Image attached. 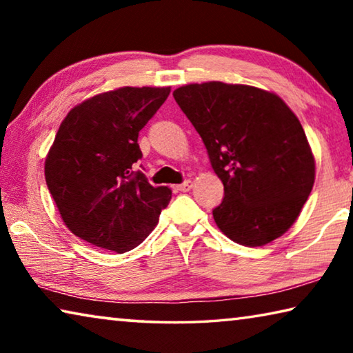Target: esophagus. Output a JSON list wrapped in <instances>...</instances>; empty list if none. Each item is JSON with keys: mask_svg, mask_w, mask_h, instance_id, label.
<instances>
[{"mask_svg": "<svg viewBox=\"0 0 353 353\" xmlns=\"http://www.w3.org/2000/svg\"><path fill=\"white\" fill-rule=\"evenodd\" d=\"M191 187H193V182H191V181H185V182H182L181 185H177V190H179V191H190Z\"/></svg>", "mask_w": 353, "mask_h": 353, "instance_id": "1", "label": "esophagus"}]
</instances>
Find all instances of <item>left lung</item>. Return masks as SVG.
Masks as SVG:
<instances>
[{
	"mask_svg": "<svg viewBox=\"0 0 353 353\" xmlns=\"http://www.w3.org/2000/svg\"><path fill=\"white\" fill-rule=\"evenodd\" d=\"M224 185L214 223L243 246H263L297 219L314 183V157L277 94L218 81L172 92Z\"/></svg>",
	"mask_w": 353,
	"mask_h": 353,
	"instance_id": "left-lung-1",
	"label": "left lung"
}]
</instances>
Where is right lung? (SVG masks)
<instances>
[{
  "label": "right lung",
  "mask_w": 353,
  "mask_h": 353,
  "mask_svg": "<svg viewBox=\"0 0 353 353\" xmlns=\"http://www.w3.org/2000/svg\"><path fill=\"white\" fill-rule=\"evenodd\" d=\"M170 87H123L68 112L45 162L48 190L81 240L118 254L139 246L159 223L171 190L152 187L135 163L139 132Z\"/></svg>",
  "instance_id": "right-lung-1"
}]
</instances>
